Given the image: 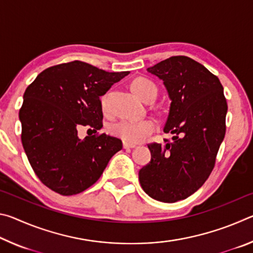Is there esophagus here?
<instances>
[{"label": "esophagus", "mask_w": 253, "mask_h": 253, "mask_svg": "<svg viewBox=\"0 0 253 253\" xmlns=\"http://www.w3.org/2000/svg\"><path fill=\"white\" fill-rule=\"evenodd\" d=\"M123 147L125 148V149H130V148H135L136 145H134V144H128V143H124V144H123Z\"/></svg>", "instance_id": "1"}]
</instances>
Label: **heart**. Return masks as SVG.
Wrapping results in <instances>:
<instances>
[{
	"label": "heart",
	"mask_w": 253,
	"mask_h": 253,
	"mask_svg": "<svg viewBox=\"0 0 253 253\" xmlns=\"http://www.w3.org/2000/svg\"><path fill=\"white\" fill-rule=\"evenodd\" d=\"M132 91L138 96L140 99L145 100L151 95L156 93V87L152 81L145 78H137L131 84ZM102 106H106V97L102 98ZM156 123L152 119H144V121H128L121 119L111 124L110 132L114 136L118 137L125 143L138 144L144 142L147 137L156 130Z\"/></svg>",
	"instance_id": "b5f03b06"
}]
</instances>
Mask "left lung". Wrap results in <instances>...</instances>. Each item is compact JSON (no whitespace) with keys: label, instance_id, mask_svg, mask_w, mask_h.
I'll list each match as a JSON object with an SVG mask.
<instances>
[{"label":"left lung","instance_id":"8db88e82","mask_svg":"<svg viewBox=\"0 0 253 253\" xmlns=\"http://www.w3.org/2000/svg\"><path fill=\"white\" fill-rule=\"evenodd\" d=\"M163 80L170 106L165 144L148 145L151 162L140 169L139 183L152 199L174 203L188 198L207 181L225 135L228 105L216 76L185 55L148 68Z\"/></svg>","mask_w":253,"mask_h":253}]
</instances>
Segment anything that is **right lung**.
Instances as JSON below:
<instances>
[{
	"label": "right lung",
	"mask_w": 253,
	"mask_h": 253,
	"mask_svg": "<svg viewBox=\"0 0 253 253\" xmlns=\"http://www.w3.org/2000/svg\"><path fill=\"white\" fill-rule=\"evenodd\" d=\"M128 74L76 60L43 70L27 88L19 113L21 139L34 173L50 190L61 195L81 193L123 148L121 139L106 134L80 139L78 129H100V96Z\"/></svg>",
	"instance_id": "obj_1"
}]
</instances>
